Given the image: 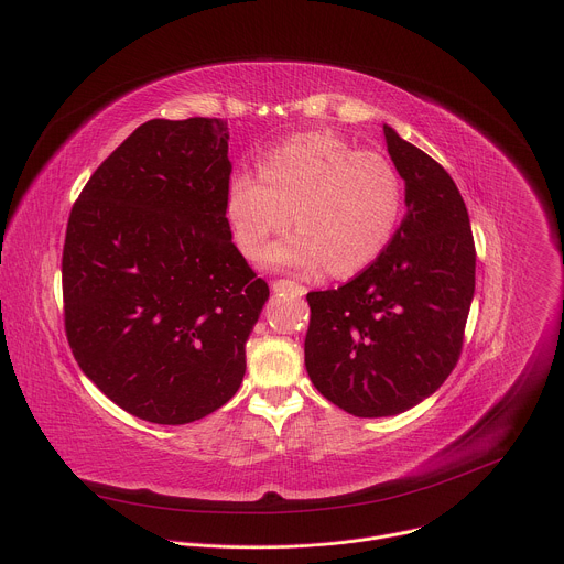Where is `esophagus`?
Returning a JSON list of instances; mask_svg holds the SVG:
<instances>
[{
    "mask_svg": "<svg viewBox=\"0 0 564 564\" xmlns=\"http://www.w3.org/2000/svg\"><path fill=\"white\" fill-rule=\"evenodd\" d=\"M272 290L274 292H288V294H294V296H303L305 294V288L296 281H288V279H279L272 283Z\"/></svg>",
    "mask_w": 564,
    "mask_h": 564,
    "instance_id": "obj_1",
    "label": "esophagus"
}]
</instances>
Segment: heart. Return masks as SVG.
Listing matches in <instances>:
<instances>
[{
	"mask_svg": "<svg viewBox=\"0 0 564 564\" xmlns=\"http://www.w3.org/2000/svg\"><path fill=\"white\" fill-rule=\"evenodd\" d=\"M261 176L238 172L225 192V218L236 248L257 261L270 236L292 223L294 234L272 246L274 268H316L348 276L390 243L401 214V181L390 160L359 151L333 131H312L276 147Z\"/></svg>",
	"mask_w": 564,
	"mask_h": 564,
	"instance_id": "b5f03b06",
	"label": "heart"
}]
</instances>
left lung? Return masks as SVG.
I'll use <instances>...</instances> for the list:
<instances>
[{
	"mask_svg": "<svg viewBox=\"0 0 564 564\" xmlns=\"http://www.w3.org/2000/svg\"><path fill=\"white\" fill-rule=\"evenodd\" d=\"M383 135L406 183V216L352 281L307 292V375L355 417L399 415L446 381L475 292V243L457 185L392 127Z\"/></svg>",
	"mask_w": 564,
	"mask_h": 564,
	"instance_id": "obj_1",
	"label": "left lung"
}]
</instances>
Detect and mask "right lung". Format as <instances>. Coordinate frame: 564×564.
<instances>
[{"instance_id":"add662e5","label":"right lung","mask_w":564,"mask_h":564,"mask_svg":"<svg viewBox=\"0 0 564 564\" xmlns=\"http://www.w3.org/2000/svg\"><path fill=\"white\" fill-rule=\"evenodd\" d=\"M227 140L218 118L149 120L68 216V346L113 404L144 422L189 424L227 404L270 296L231 243Z\"/></svg>"}]
</instances>
